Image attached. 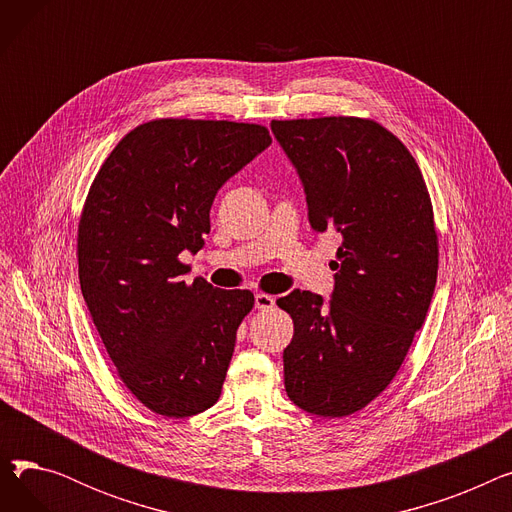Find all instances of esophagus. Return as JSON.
I'll list each match as a JSON object with an SVG mask.
<instances>
[{"mask_svg": "<svg viewBox=\"0 0 512 512\" xmlns=\"http://www.w3.org/2000/svg\"><path fill=\"white\" fill-rule=\"evenodd\" d=\"M274 305H276V299L272 297V294H263V292L255 294V307L259 311H267V309H272Z\"/></svg>", "mask_w": 512, "mask_h": 512, "instance_id": "1", "label": "esophagus"}]
</instances>
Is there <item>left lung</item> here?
Wrapping results in <instances>:
<instances>
[{
	"label": "left lung",
	"mask_w": 512,
	"mask_h": 512,
	"mask_svg": "<svg viewBox=\"0 0 512 512\" xmlns=\"http://www.w3.org/2000/svg\"><path fill=\"white\" fill-rule=\"evenodd\" d=\"M272 132L311 228L340 240L328 303L299 288L278 299L294 324L286 394L311 415L346 417L386 390L425 321L438 278L432 201L415 157L378 122L272 120Z\"/></svg>",
	"instance_id": "1"
}]
</instances>
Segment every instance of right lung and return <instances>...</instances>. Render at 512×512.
Listing matches in <instances>:
<instances>
[{
	"label": "right lung",
	"instance_id": "1",
	"mask_svg": "<svg viewBox=\"0 0 512 512\" xmlns=\"http://www.w3.org/2000/svg\"><path fill=\"white\" fill-rule=\"evenodd\" d=\"M272 145L265 126L151 120L103 161L78 224V280L120 380L147 409L193 417L222 394L251 290L186 282L222 184Z\"/></svg>",
	"mask_w": 512,
	"mask_h": 512
}]
</instances>
